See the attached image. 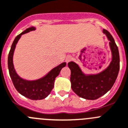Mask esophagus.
I'll use <instances>...</instances> for the list:
<instances>
[{
    "label": "esophagus",
    "instance_id": "obj_1",
    "mask_svg": "<svg viewBox=\"0 0 128 128\" xmlns=\"http://www.w3.org/2000/svg\"><path fill=\"white\" fill-rule=\"evenodd\" d=\"M72 59V57L70 56H68L66 57V62L67 63H68L69 62H70L71 60Z\"/></svg>",
    "mask_w": 128,
    "mask_h": 128
}]
</instances>
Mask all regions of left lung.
<instances>
[{"instance_id":"obj_1","label":"left lung","mask_w":128,"mask_h":128,"mask_svg":"<svg viewBox=\"0 0 128 128\" xmlns=\"http://www.w3.org/2000/svg\"><path fill=\"white\" fill-rule=\"evenodd\" d=\"M103 32L109 40L112 52V60L106 68L98 74H85L74 62L68 63L71 70L70 81L71 88L79 97L94 100L105 94L114 86L120 68V58L118 47L108 31Z\"/></svg>"}]
</instances>
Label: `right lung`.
Masks as SVG:
<instances>
[{
  "label": "right lung",
  "instance_id": "right-lung-1",
  "mask_svg": "<svg viewBox=\"0 0 128 128\" xmlns=\"http://www.w3.org/2000/svg\"><path fill=\"white\" fill-rule=\"evenodd\" d=\"M35 30V27H30L16 37L9 53L8 64L10 75L17 91L20 94L30 100H40L44 99L50 94L52 90L54 88L55 79L59 74L60 71L62 68L66 66V63H61L56 68H53L45 76L38 80H25L22 78L17 74L14 68L13 59H12L16 45L23 34Z\"/></svg>",
  "mask_w": 128,
  "mask_h": 128
}]
</instances>
